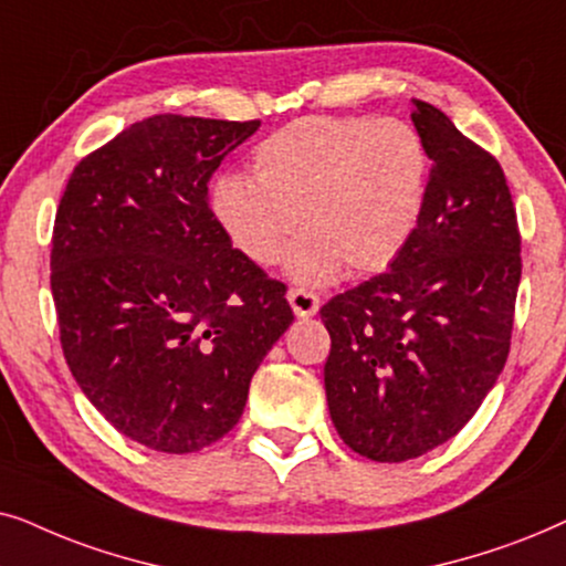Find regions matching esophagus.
Segmentation results:
<instances>
[{"instance_id": "obj_1", "label": "esophagus", "mask_w": 566, "mask_h": 566, "mask_svg": "<svg viewBox=\"0 0 566 566\" xmlns=\"http://www.w3.org/2000/svg\"><path fill=\"white\" fill-rule=\"evenodd\" d=\"M287 300H290L292 311H295L297 318H311V315L318 313L321 300H318V295H315V292H311V290H305V287H292V290L287 292Z\"/></svg>"}]
</instances>
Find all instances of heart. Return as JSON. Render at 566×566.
I'll return each mask as SVG.
<instances>
[{"instance_id":"b5f03b06","label":"heart","mask_w":566,"mask_h":566,"mask_svg":"<svg viewBox=\"0 0 566 566\" xmlns=\"http://www.w3.org/2000/svg\"><path fill=\"white\" fill-rule=\"evenodd\" d=\"M251 172L214 186L217 222L248 261L271 266L300 217L290 266L303 282L388 269L427 207L424 142L398 118H297L255 147Z\"/></svg>"}]
</instances>
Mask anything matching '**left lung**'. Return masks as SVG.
<instances>
[{
  "label": "left lung",
  "mask_w": 566,
  "mask_h": 566,
  "mask_svg": "<svg viewBox=\"0 0 566 566\" xmlns=\"http://www.w3.org/2000/svg\"><path fill=\"white\" fill-rule=\"evenodd\" d=\"M411 120L434 163L419 228L388 271L321 307L331 419L378 463L429 453L476 413L507 361L523 271L496 157L424 101Z\"/></svg>",
  "instance_id": "8db88e82"
}]
</instances>
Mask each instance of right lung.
Masks as SVG:
<instances>
[{"label": "right lung", "instance_id": "add662e5", "mask_svg": "<svg viewBox=\"0 0 566 566\" xmlns=\"http://www.w3.org/2000/svg\"><path fill=\"white\" fill-rule=\"evenodd\" d=\"M261 120L163 113L77 163L51 238L66 365L134 442L196 453L238 424L261 359L295 321L282 282L209 207V178Z\"/></svg>", "mask_w": 566, "mask_h": 566}]
</instances>
